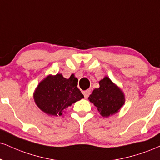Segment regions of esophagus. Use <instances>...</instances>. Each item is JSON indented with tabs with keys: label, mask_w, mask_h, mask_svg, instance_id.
<instances>
[{
	"label": "esophagus",
	"mask_w": 160,
	"mask_h": 160,
	"mask_svg": "<svg viewBox=\"0 0 160 160\" xmlns=\"http://www.w3.org/2000/svg\"><path fill=\"white\" fill-rule=\"evenodd\" d=\"M90 93H91V92H90V90H86V91H82V94H83L84 97H85V98H87L89 96Z\"/></svg>",
	"instance_id": "obj_1"
}]
</instances>
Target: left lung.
Returning <instances> with one entry per match:
<instances>
[{"label":"left lung","instance_id":"1","mask_svg":"<svg viewBox=\"0 0 160 160\" xmlns=\"http://www.w3.org/2000/svg\"><path fill=\"white\" fill-rule=\"evenodd\" d=\"M100 87L95 88L88 100L98 108L100 114L108 117L118 111L124 103V95L118 86L106 77L99 82Z\"/></svg>","mask_w":160,"mask_h":160}]
</instances>
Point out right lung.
<instances>
[{"label": "right lung", "mask_w": 160, "mask_h": 160, "mask_svg": "<svg viewBox=\"0 0 160 160\" xmlns=\"http://www.w3.org/2000/svg\"><path fill=\"white\" fill-rule=\"evenodd\" d=\"M78 82L74 75L68 79L59 74L47 77L34 93L36 105L47 114L62 115L64 109L84 98L78 88Z\"/></svg>", "instance_id": "right-lung-1"}]
</instances>
